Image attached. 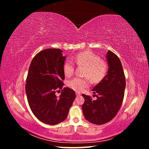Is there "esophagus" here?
I'll list each match as a JSON object with an SVG mask.
<instances>
[{
  "mask_svg": "<svg viewBox=\"0 0 149 149\" xmlns=\"http://www.w3.org/2000/svg\"><path fill=\"white\" fill-rule=\"evenodd\" d=\"M76 96H79V95H81L80 93H78V92H76Z\"/></svg>",
  "mask_w": 149,
  "mask_h": 149,
  "instance_id": "esophagus-1",
  "label": "esophagus"
}]
</instances>
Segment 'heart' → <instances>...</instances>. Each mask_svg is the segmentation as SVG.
<instances>
[{"instance_id": "1", "label": "heart", "mask_w": 149, "mask_h": 149, "mask_svg": "<svg viewBox=\"0 0 149 149\" xmlns=\"http://www.w3.org/2000/svg\"><path fill=\"white\" fill-rule=\"evenodd\" d=\"M72 60L77 65L85 67L83 76L86 78H74L67 83L70 88L77 92L82 91L89 86V79L93 83L97 84L101 81L107 73V63L91 51L79 52ZM74 71V65L73 61L66 60L63 65V73L65 76L70 77L73 75Z\"/></svg>"}]
</instances>
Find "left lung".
<instances>
[{
    "label": "left lung",
    "mask_w": 149,
    "mask_h": 149,
    "mask_svg": "<svg viewBox=\"0 0 149 149\" xmlns=\"http://www.w3.org/2000/svg\"><path fill=\"white\" fill-rule=\"evenodd\" d=\"M107 74L93 89V97L83 94L82 109L84 118L91 123L102 125L109 122L118 114L124 100L125 77L121 62L115 53L108 51Z\"/></svg>",
    "instance_id": "8db88e82"
}]
</instances>
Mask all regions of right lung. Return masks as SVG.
Returning a JSON list of instances; mask_svg holds the SVG:
<instances>
[{
  "label": "right lung",
  "instance_id": "1",
  "mask_svg": "<svg viewBox=\"0 0 149 149\" xmlns=\"http://www.w3.org/2000/svg\"><path fill=\"white\" fill-rule=\"evenodd\" d=\"M60 49L38 52L30 63L25 91L33 114L45 124L55 125L65 120L76 97L74 90L64 88L63 65L66 59ZM62 89L57 98L55 93Z\"/></svg>",
  "mask_w": 149,
  "mask_h": 149
}]
</instances>
